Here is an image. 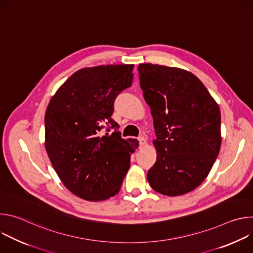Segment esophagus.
<instances>
[{"instance_id":"obj_1","label":"esophagus","mask_w":253,"mask_h":253,"mask_svg":"<svg viewBox=\"0 0 253 253\" xmlns=\"http://www.w3.org/2000/svg\"><path fill=\"white\" fill-rule=\"evenodd\" d=\"M138 140H139V144H140V146H144L146 144V139L144 138L143 136H141V137H139L138 138Z\"/></svg>"}]
</instances>
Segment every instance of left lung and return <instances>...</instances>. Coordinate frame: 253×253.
<instances>
[{"mask_svg": "<svg viewBox=\"0 0 253 253\" xmlns=\"http://www.w3.org/2000/svg\"><path fill=\"white\" fill-rule=\"evenodd\" d=\"M138 72L156 134L157 159L147 180L160 194L183 195L204 181L219 153L218 104L189 71L144 63Z\"/></svg>", "mask_w": 253, "mask_h": 253, "instance_id": "1", "label": "left lung"}]
</instances>
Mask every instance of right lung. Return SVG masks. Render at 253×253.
<instances>
[{"label":"right lung","mask_w":253,"mask_h":253,"mask_svg":"<svg viewBox=\"0 0 253 253\" xmlns=\"http://www.w3.org/2000/svg\"><path fill=\"white\" fill-rule=\"evenodd\" d=\"M133 68L120 64L80 69L47 107V154L66 188L84 200L102 201L116 195L138 147L137 140L123 139L119 131L99 133L102 121L118 127L111 118L114 101L131 86Z\"/></svg>","instance_id":"1"}]
</instances>
